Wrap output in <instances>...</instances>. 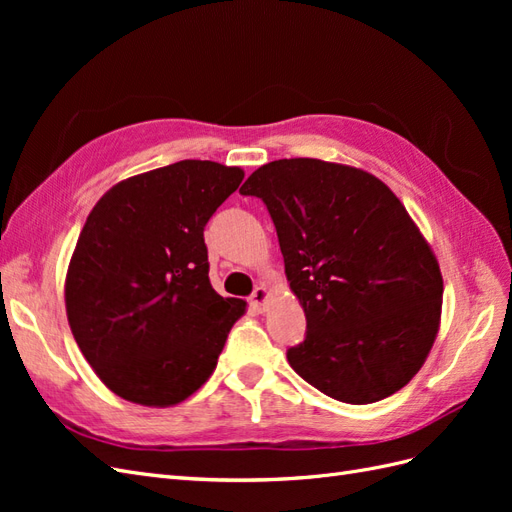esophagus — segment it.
Instances as JSON below:
<instances>
[{"label": "esophagus", "mask_w": 512, "mask_h": 512, "mask_svg": "<svg viewBox=\"0 0 512 512\" xmlns=\"http://www.w3.org/2000/svg\"><path fill=\"white\" fill-rule=\"evenodd\" d=\"M267 303H269V290H267L265 286H258V288L254 290L252 297H250V305L256 307L258 312H265Z\"/></svg>", "instance_id": "obj_1"}]
</instances>
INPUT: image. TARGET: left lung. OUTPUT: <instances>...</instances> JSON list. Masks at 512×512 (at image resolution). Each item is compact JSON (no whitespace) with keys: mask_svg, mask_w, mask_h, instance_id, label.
<instances>
[{"mask_svg":"<svg viewBox=\"0 0 512 512\" xmlns=\"http://www.w3.org/2000/svg\"><path fill=\"white\" fill-rule=\"evenodd\" d=\"M239 192L267 205L305 312L290 367L354 406L404 389L436 342L444 284L389 185L354 166L292 158L260 166Z\"/></svg>","mask_w":512,"mask_h":512,"instance_id":"8db88e82","label":"left lung"}]
</instances>
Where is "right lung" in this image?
<instances>
[{"mask_svg": "<svg viewBox=\"0 0 512 512\" xmlns=\"http://www.w3.org/2000/svg\"><path fill=\"white\" fill-rule=\"evenodd\" d=\"M243 175L181 160L119 181L87 215L66 314L87 363L121 399L181 404L218 365L245 301L213 290L203 230Z\"/></svg>", "mask_w": 512, "mask_h": 512, "instance_id": "1", "label": "right lung"}]
</instances>
